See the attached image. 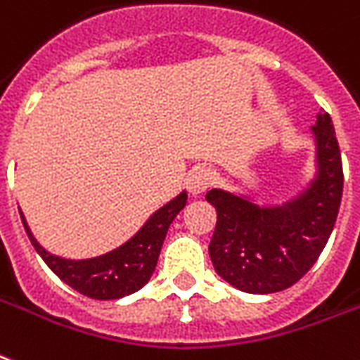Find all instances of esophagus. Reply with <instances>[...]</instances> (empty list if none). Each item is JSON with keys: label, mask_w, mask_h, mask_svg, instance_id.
I'll return each mask as SVG.
<instances>
[{"label": "esophagus", "mask_w": 360, "mask_h": 360, "mask_svg": "<svg viewBox=\"0 0 360 360\" xmlns=\"http://www.w3.org/2000/svg\"><path fill=\"white\" fill-rule=\"evenodd\" d=\"M211 185V174L210 169L205 168H194L188 174L186 179V188L191 194H202V192Z\"/></svg>", "instance_id": "esophagus-1"}]
</instances>
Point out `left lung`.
Instances as JSON below:
<instances>
[{"instance_id": "obj_1", "label": "left lung", "mask_w": 360, "mask_h": 360, "mask_svg": "<svg viewBox=\"0 0 360 360\" xmlns=\"http://www.w3.org/2000/svg\"><path fill=\"white\" fill-rule=\"evenodd\" d=\"M311 131L317 145V174L296 198L262 207L247 196L221 188L205 194L217 210L210 243L213 268L243 292L270 295L292 287L317 262L333 234L344 169L330 115H317Z\"/></svg>"}]
</instances>
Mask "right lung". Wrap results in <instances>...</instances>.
<instances>
[{"instance_id":"right-lung-1","label":"right lung","mask_w":360,"mask_h":360,"mask_svg":"<svg viewBox=\"0 0 360 360\" xmlns=\"http://www.w3.org/2000/svg\"><path fill=\"white\" fill-rule=\"evenodd\" d=\"M185 204L186 192H181L179 196H175L172 202L155 211L149 221L124 245L101 257L84 260L62 259L45 251L32 234L22 211L20 219L35 251L64 283L89 298L117 300L136 292L149 281L158 262V255L168 234L169 224L174 223V219L185 207Z\"/></svg>"}]
</instances>
